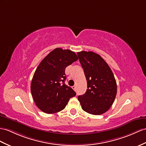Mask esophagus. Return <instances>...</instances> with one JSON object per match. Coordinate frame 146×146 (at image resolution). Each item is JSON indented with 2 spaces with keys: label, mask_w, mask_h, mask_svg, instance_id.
I'll use <instances>...</instances> for the list:
<instances>
[{
  "label": "esophagus",
  "mask_w": 146,
  "mask_h": 146,
  "mask_svg": "<svg viewBox=\"0 0 146 146\" xmlns=\"http://www.w3.org/2000/svg\"><path fill=\"white\" fill-rule=\"evenodd\" d=\"M72 88H73V89H74V90L76 91V86H75V85H74V86L72 87Z\"/></svg>",
  "instance_id": "1"
}]
</instances>
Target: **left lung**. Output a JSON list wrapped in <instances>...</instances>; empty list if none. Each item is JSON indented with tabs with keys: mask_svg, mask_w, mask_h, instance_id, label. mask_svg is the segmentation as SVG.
I'll return each instance as SVG.
<instances>
[{
	"mask_svg": "<svg viewBox=\"0 0 146 146\" xmlns=\"http://www.w3.org/2000/svg\"><path fill=\"white\" fill-rule=\"evenodd\" d=\"M87 81L86 92L78 97L84 111L94 115L107 111L113 105L117 85L112 70L102 57L92 51L77 52Z\"/></svg>",
	"mask_w": 146,
	"mask_h": 146,
	"instance_id": "8db88e82",
	"label": "left lung"
}]
</instances>
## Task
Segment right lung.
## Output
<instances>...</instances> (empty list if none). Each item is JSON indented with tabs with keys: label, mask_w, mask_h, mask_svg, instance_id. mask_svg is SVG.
Returning <instances> with one entry per match:
<instances>
[{
	"label": "right lung",
	"mask_w": 146,
	"mask_h": 146,
	"mask_svg": "<svg viewBox=\"0 0 146 146\" xmlns=\"http://www.w3.org/2000/svg\"><path fill=\"white\" fill-rule=\"evenodd\" d=\"M77 59L76 53L69 49L56 48L38 66L31 80V92L35 104L42 112L52 114L61 111L76 95L64 82L66 67Z\"/></svg>",
	"instance_id": "obj_1"
}]
</instances>
